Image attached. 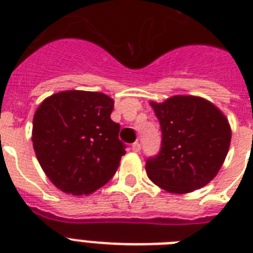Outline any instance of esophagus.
Returning a JSON list of instances; mask_svg holds the SVG:
<instances>
[{
    "label": "esophagus",
    "instance_id": "esophagus-1",
    "mask_svg": "<svg viewBox=\"0 0 253 253\" xmlns=\"http://www.w3.org/2000/svg\"><path fill=\"white\" fill-rule=\"evenodd\" d=\"M131 149H133L134 152H139L140 151V143H138V142L133 143V146H131Z\"/></svg>",
    "mask_w": 253,
    "mask_h": 253
}]
</instances>
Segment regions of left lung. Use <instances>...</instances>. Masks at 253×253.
Listing matches in <instances>:
<instances>
[{"label":"left lung","instance_id":"obj_1","mask_svg":"<svg viewBox=\"0 0 253 253\" xmlns=\"http://www.w3.org/2000/svg\"><path fill=\"white\" fill-rule=\"evenodd\" d=\"M160 120L162 147L149 158V180L171 194H187L213 180L224 163L231 144V125L208 100L176 95L149 102Z\"/></svg>","mask_w":253,"mask_h":253}]
</instances>
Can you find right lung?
Wrapping results in <instances>:
<instances>
[{"label": "right lung", "instance_id": "1", "mask_svg": "<svg viewBox=\"0 0 253 253\" xmlns=\"http://www.w3.org/2000/svg\"><path fill=\"white\" fill-rule=\"evenodd\" d=\"M114 100L102 92L68 90L46 97L33 119V147L60 191L90 195L115 175L125 146L111 120Z\"/></svg>", "mask_w": 253, "mask_h": 253}]
</instances>
